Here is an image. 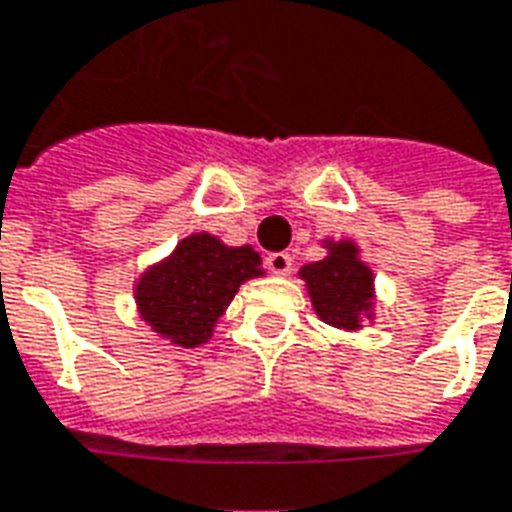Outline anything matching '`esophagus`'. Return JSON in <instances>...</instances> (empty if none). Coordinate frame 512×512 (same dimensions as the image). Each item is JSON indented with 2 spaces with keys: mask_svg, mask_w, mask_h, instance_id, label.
I'll return each mask as SVG.
<instances>
[{
  "mask_svg": "<svg viewBox=\"0 0 512 512\" xmlns=\"http://www.w3.org/2000/svg\"><path fill=\"white\" fill-rule=\"evenodd\" d=\"M264 264H267V270L275 272V275H288V272H291V264H294V259H291V253L278 251V253H270Z\"/></svg>",
  "mask_w": 512,
  "mask_h": 512,
  "instance_id": "obj_1",
  "label": "esophagus"
}]
</instances>
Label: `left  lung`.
<instances>
[{
	"label": "left lung",
	"mask_w": 512,
	"mask_h": 512,
	"mask_svg": "<svg viewBox=\"0 0 512 512\" xmlns=\"http://www.w3.org/2000/svg\"><path fill=\"white\" fill-rule=\"evenodd\" d=\"M326 259L305 264L299 278L307 283V294L321 321L337 329H361L364 318L375 310V275L359 259V248L351 240H326Z\"/></svg>",
	"instance_id": "obj_1"
}]
</instances>
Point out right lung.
I'll list each match as a JSON object with an SVG mask.
<instances>
[{
	"instance_id": "obj_1",
	"label": "right lung",
	"mask_w": 512,
	"mask_h": 512,
	"mask_svg": "<svg viewBox=\"0 0 512 512\" xmlns=\"http://www.w3.org/2000/svg\"><path fill=\"white\" fill-rule=\"evenodd\" d=\"M264 275L251 245L232 248L207 232L178 242L167 259L142 272L134 299L145 324L180 348H197L213 337L245 280Z\"/></svg>"
}]
</instances>
